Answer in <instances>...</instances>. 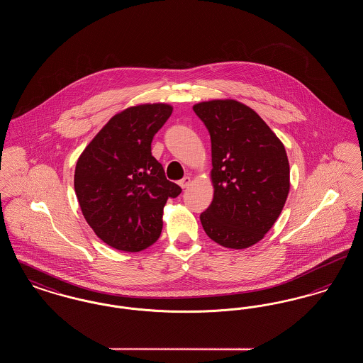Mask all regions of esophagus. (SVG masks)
I'll return each mask as SVG.
<instances>
[{
  "label": "esophagus",
  "mask_w": 363,
  "mask_h": 363,
  "mask_svg": "<svg viewBox=\"0 0 363 363\" xmlns=\"http://www.w3.org/2000/svg\"><path fill=\"white\" fill-rule=\"evenodd\" d=\"M190 182H191V178H190V177H184V178L179 181V186H181L182 189H185V188L189 186Z\"/></svg>",
  "instance_id": "1"
}]
</instances>
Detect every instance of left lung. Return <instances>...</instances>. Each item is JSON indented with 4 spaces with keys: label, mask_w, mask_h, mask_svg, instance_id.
Instances as JSON below:
<instances>
[{
    "label": "left lung",
    "mask_w": 363,
    "mask_h": 363,
    "mask_svg": "<svg viewBox=\"0 0 363 363\" xmlns=\"http://www.w3.org/2000/svg\"><path fill=\"white\" fill-rule=\"evenodd\" d=\"M211 136L213 200L200 215L212 241L245 249L277 222L290 190L283 143L259 114L233 99L193 106Z\"/></svg>",
    "instance_id": "1"
}]
</instances>
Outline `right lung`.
Here are the masks:
<instances>
[{
    "label": "right lung",
    "mask_w": 363,
    "mask_h": 363,
    "mask_svg": "<svg viewBox=\"0 0 363 363\" xmlns=\"http://www.w3.org/2000/svg\"><path fill=\"white\" fill-rule=\"evenodd\" d=\"M172 113L166 104L125 108L104 125L76 163L74 191L86 223L114 249L141 252L155 243L163 208L182 191L151 152L152 138Z\"/></svg>",
    "instance_id": "right-lung-1"
}]
</instances>
